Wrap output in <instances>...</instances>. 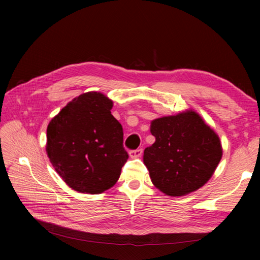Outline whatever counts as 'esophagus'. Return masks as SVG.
<instances>
[{
  "label": "esophagus",
  "instance_id": "obj_1",
  "mask_svg": "<svg viewBox=\"0 0 260 260\" xmlns=\"http://www.w3.org/2000/svg\"><path fill=\"white\" fill-rule=\"evenodd\" d=\"M142 152H143L142 148L133 149V151H130V152H129V155H130L131 158H138V157H140L141 155H142Z\"/></svg>",
  "mask_w": 260,
  "mask_h": 260
}]
</instances>
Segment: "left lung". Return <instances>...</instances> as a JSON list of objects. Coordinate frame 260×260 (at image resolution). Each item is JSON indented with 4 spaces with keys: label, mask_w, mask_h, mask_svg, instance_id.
I'll list each match as a JSON object with an SVG mask.
<instances>
[{
    "label": "left lung",
    "mask_w": 260,
    "mask_h": 260,
    "mask_svg": "<svg viewBox=\"0 0 260 260\" xmlns=\"http://www.w3.org/2000/svg\"><path fill=\"white\" fill-rule=\"evenodd\" d=\"M154 144L144 149L143 161L153 184L169 196L199 190L214 175L222 157L216 132L193 111L151 122Z\"/></svg>",
    "instance_id": "obj_1"
}]
</instances>
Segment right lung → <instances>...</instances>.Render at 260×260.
I'll use <instances>...</instances> for the list:
<instances>
[{
	"label": "right lung",
	"mask_w": 260,
	"mask_h": 260,
	"mask_svg": "<svg viewBox=\"0 0 260 260\" xmlns=\"http://www.w3.org/2000/svg\"><path fill=\"white\" fill-rule=\"evenodd\" d=\"M113 101L100 92L74 99L50 121L46 153L73 190L99 194L111 188L128 159L122 125L112 115Z\"/></svg>",
	"instance_id": "right-lung-1"
}]
</instances>
